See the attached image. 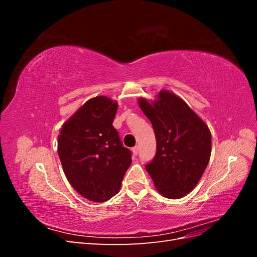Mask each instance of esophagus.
Instances as JSON below:
<instances>
[{
    "mask_svg": "<svg viewBox=\"0 0 257 257\" xmlns=\"http://www.w3.org/2000/svg\"><path fill=\"white\" fill-rule=\"evenodd\" d=\"M132 151H133V153L135 154V155H137L138 154V152H139V147L138 146H135L133 149H132Z\"/></svg>",
    "mask_w": 257,
    "mask_h": 257,
    "instance_id": "obj_1",
    "label": "esophagus"
}]
</instances>
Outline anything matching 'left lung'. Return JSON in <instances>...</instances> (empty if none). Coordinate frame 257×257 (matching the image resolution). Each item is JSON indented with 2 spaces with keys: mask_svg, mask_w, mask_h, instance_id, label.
<instances>
[{
  "mask_svg": "<svg viewBox=\"0 0 257 257\" xmlns=\"http://www.w3.org/2000/svg\"><path fill=\"white\" fill-rule=\"evenodd\" d=\"M158 97L153 103L138 99L157 139V153L146 169L161 194L177 199L190 193L203 176L211 155V134L180 97L168 91Z\"/></svg>",
  "mask_w": 257,
  "mask_h": 257,
  "instance_id": "1",
  "label": "left lung"
}]
</instances>
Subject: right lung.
<instances>
[{
	"label": "right lung",
	"instance_id": "obj_1",
	"mask_svg": "<svg viewBox=\"0 0 257 257\" xmlns=\"http://www.w3.org/2000/svg\"><path fill=\"white\" fill-rule=\"evenodd\" d=\"M118 104L106 96L89 99L62 126L58 153L64 174L80 195L96 203L119 192L132 164L112 122Z\"/></svg>",
	"mask_w": 257,
	"mask_h": 257
}]
</instances>
